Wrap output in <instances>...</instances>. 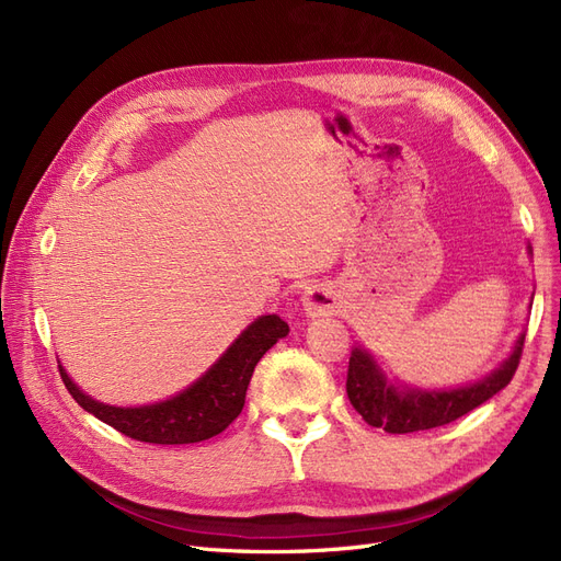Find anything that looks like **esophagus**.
Masks as SVG:
<instances>
[{"mask_svg": "<svg viewBox=\"0 0 561 561\" xmlns=\"http://www.w3.org/2000/svg\"><path fill=\"white\" fill-rule=\"evenodd\" d=\"M301 307L311 318L330 316L336 311V295L330 290L328 285H309L301 295Z\"/></svg>", "mask_w": 561, "mask_h": 561, "instance_id": "1", "label": "esophagus"}]
</instances>
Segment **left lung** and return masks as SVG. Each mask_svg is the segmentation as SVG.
Segmentation results:
<instances>
[{
	"mask_svg": "<svg viewBox=\"0 0 561 561\" xmlns=\"http://www.w3.org/2000/svg\"><path fill=\"white\" fill-rule=\"evenodd\" d=\"M522 346L524 332L515 342L513 353L507 355L491 375L474 383L445 390H423L398 381L393 383L377 365L375 355L363 346H355L348 358L346 393L353 410L358 412L369 426L383 428L386 433L400 435L437 428L472 412L474 407H480L489 398H494L499 390L511 383L522 358Z\"/></svg>",
	"mask_w": 561,
	"mask_h": 561,
	"instance_id": "obj_1",
	"label": "left lung"
}]
</instances>
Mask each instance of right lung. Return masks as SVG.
<instances>
[{
  "instance_id": "right-lung-1",
  "label": "right lung",
  "mask_w": 561,
  "mask_h": 561,
  "mask_svg": "<svg viewBox=\"0 0 561 561\" xmlns=\"http://www.w3.org/2000/svg\"><path fill=\"white\" fill-rule=\"evenodd\" d=\"M287 332L290 328L280 316H260L190 388L168 400L140 407L98 402L83 393L62 365L58 367L70 396L118 433L149 445H192L219 435L241 414L254 365Z\"/></svg>"
}]
</instances>
